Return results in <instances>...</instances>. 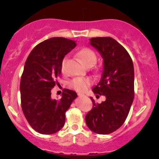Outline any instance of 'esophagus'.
Returning <instances> with one entry per match:
<instances>
[{
	"label": "esophagus",
	"instance_id": "1",
	"mask_svg": "<svg viewBox=\"0 0 159 159\" xmlns=\"http://www.w3.org/2000/svg\"><path fill=\"white\" fill-rule=\"evenodd\" d=\"M78 96H79V97H84V96H85V95H83V94H82V93H78Z\"/></svg>",
	"mask_w": 159,
	"mask_h": 159
}]
</instances>
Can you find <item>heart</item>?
I'll list each match as a JSON object with an SVG mask.
<instances>
[{"instance_id": "obj_1", "label": "heart", "mask_w": 159, "mask_h": 159, "mask_svg": "<svg viewBox=\"0 0 159 159\" xmlns=\"http://www.w3.org/2000/svg\"><path fill=\"white\" fill-rule=\"evenodd\" d=\"M77 56L80 61L87 66H93L96 62L97 58L95 53L90 48H82L77 53ZM66 63V58H64L61 62V69L64 70ZM92 83V80L88 77H77L70 82L71 88L79 92H84L89 88Z\"/></svg>"}]
</instances>
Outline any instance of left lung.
<instances>
[{"instance_id": "left-lung-1", "label": "left lung", "mask_w": 159, "mask_h": 159, "mask_svg": "<svg viewBox=\"0 0 159 159\" xmlns=\"http://www.w3.org/2000/svg\"><path fill=\"white\" fill-rule=\"evenodd\" d=\"M90 44L103 60L101 80L93 88L95 94L104 95L101 103L93 101V108L85 116L91 131L107 134L116 131L125 122L134 99V66L122 45L110 37L93 38Z\"/></svg>"}]
</instances>
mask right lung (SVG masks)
<instances>
[{"instance_id":"add662e5","label":"right lung","mask_w":159,"mask_h":159,"mask_svg":"<svg viewBox=\"0 0 159 159\" xmlns=\"http://www.w3.org/2000/svg\"><path fill=\"white\" fill-rule=\"evenodd\" d=\"M76 45L69 39L51 38L36 45L26 60L20 82L21 108L28 123L39 133L59 131L64 125L66 111L77 97L75 91L66 89L61 99L51 98L62 61Z\"/></svg>"}]
</instances>
